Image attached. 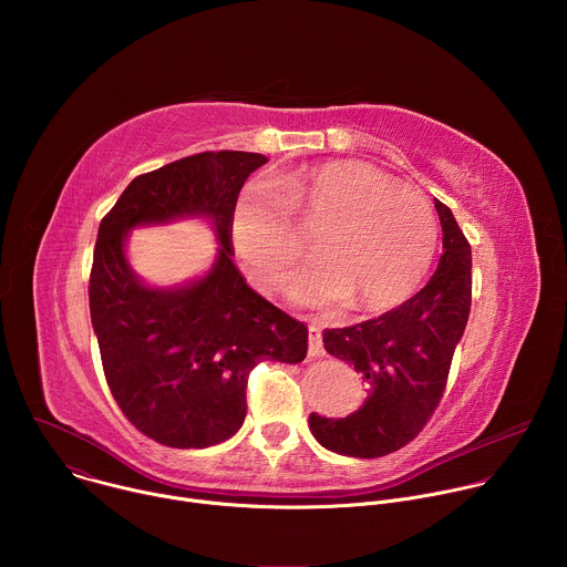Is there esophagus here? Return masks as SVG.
Returning a JSON list of instances; mask_svg holds the SVG:
<instances>
[{
	"label": "esophagus",
	"mask_w": 567,
	"mask_h": 567,
	"mask_svg": "<svg viewBox=\"0 0 567 567\" xmlns=\"http://www.w3.org/2000/svg\"><path fill=\"white\" fill-rule=\"evenodd\" d=\"M326 354V350H322V337H320V330L316 326H309V357L318 359Z\"/></svg>",
	"instance_id": "34e87169"
}]
</instances>
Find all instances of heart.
<instances>
[{"label":"heart","mask_w":567,"mask_h":567,"mask_svg":"<svg viewBox=\"0 0 567 567\" xmlns=\"http://www.w3.org/2000/svg\"><path fill=\"white\" fill-rule=\"evenodd\" d=\"M299 230L318 235L320 262L289 285L307 307L381 311L413 296L437 249V217L429 197L363 161H332L254 182L239 193L230 233L235 251L260 289L280 287L305 245Z\"/></svg>","instance_id":"b5f03b06"}]
</instances>
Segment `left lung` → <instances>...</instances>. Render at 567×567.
<instances>
[{"label": "left lung", "mask_w": 567, "mask_h": 567, "mask_svg": "<svg viewBox=\"0 0 567 567\" xmlns=\"http://www.w3.org/2000/svg\"><path fill=\"white\" fill-rule=\"evenodd\" d=\"M435 208L444 254L429 285L377 318L322 332L326 350L354 365L365 383L357 413L341 420L309 415L313 437L334 453H394L422 433L440 406L471 311V245L451 208L440 199Z\"/></svg>", "instance_id": "1"}]
</instances>
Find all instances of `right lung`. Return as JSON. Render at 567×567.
Listing matches in <instances>:
<instances>
[{"label": "right lung", "instance_id": "1", "mask_svg": "<svg viewBox=\"0 0 567 567\" xmlns=\"http://www.w3.org/2000/svg\"><path fill=\"white\" fill-rule=\"evenodd\" d=\"M256 152H202L138 175L103 217L90 274V311L112 396L130 424L173 449H206L247 417V383L262 361L300 363L305 322L260 293L233 265L230 217ZM204 214L220 249L212 271L179 290L143 286L124 260L141 223Z\"/></svg>", "mask_w": 567, "mask_h": 567}]
</instances>
